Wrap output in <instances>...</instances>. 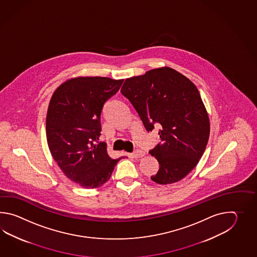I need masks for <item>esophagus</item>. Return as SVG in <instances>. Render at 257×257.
<instances>
[{
	"mask_svg": "<svg viewBox=\"0 0 257 257\" xmlns=\"http://www.w3.org/2000/svg\"><path fill=\"white\" fill-rule=\"evenodd\" d=\"M132 155V157H134V158H141L142 156H144L145 155V153L144 152H142V151H136V152H134V153L131 154Z\"/></svg>",
	"mask_w": 257,
	"mask_h": 257,
	"instance_id": "1",
	"label": "esophagus"
}]
</instances>
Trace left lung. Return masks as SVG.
<instances>
[{
	"label": "left lung",
	"mask_w": 257,
	"mask_h": 257,
	"mask_svg": "<svg viewBox=\"0 0 257 257\" xmlns=\"http://www.w3.org/2000/svg\"><path fill=\"white\" fill-rule=\"evenodd\" d=\"M121 93L131 101L148 131L160 127L161 143L149 153L160 168L159 185L182 180L194 169L208 144L210 124L197 86L170 67L126 79Z\"/></svg>",
	"instance_id": "left-lung-1"
}]
</instances>
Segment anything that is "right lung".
Returning a JSON list of instances; mask_svg holds the SVG:
<instances>
[{
  "mask_svg": "<svg viewBox=\"0 0 257 257\" xmlns=\"http://www.w3.org/2000/svg\"><path fill=\"white\" fill-rule=\"evenodd\" d=\"M123 79L78 76L62 82L49 101L46 134L49 151L63 174L84 188L109 180L115 164L101 135V112Z\"/></svg>",
  "mask_w": 257,
  "mask_h": 257,
  "instance_id": "obj_1",
  "label": "right lung"
}]
</instances>
